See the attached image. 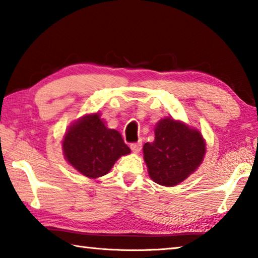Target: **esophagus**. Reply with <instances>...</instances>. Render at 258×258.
<instances>
[{"mask_svg": "<svg viewBox=\"0 0 258 258\" xmlns=\"http://www.w3.org/2000/svg\"><path fill=\"white\" fill-rule=\"evenodd\" d=\"M141 148H142V142L139 141V142H135L131 145V149L134 152V154H138V152L141 151Z\"/></svg>", "mask_w": 258, "mask_h": 258, "instance_id": "34e87169", "label": "esophagus"}]
</instances>
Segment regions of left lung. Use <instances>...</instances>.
Returning <instances> with one entry per match:
<instances>
[{
	"label": "left lung",
	"mask_w": 258,
	"mask_h": 258,
	"mask_svg": "<svg viewBox=\"0 0 258 258\" xmlns=\"http://www.w3.org/2000/svg\"><path fill=\"white\" fill-rule=\"evenodd\" d=\"M205 152L202 133L169 117L157 123L155 141L143 146L151 180L164 186L184 181L203 163Z\"/></svg>",
	"instance_id": "8db88e82"
}]
</instances>
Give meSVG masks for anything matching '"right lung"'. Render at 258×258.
I'll list each match as a JSON object with an SVG mask.
<instances>
[{
  "label": "right lung",
  "instance_id": "1",
  "mask_svg": "<svg viewBox=\"0 0 258 258\" xmlns=\"http://www.w3.org/2000/svg\"><path fill=\"white\" fill-rule=\"evenodd\" d=\"M62 149L68 163L90 178L106 175L119 157L131 152L118 131L108 128L98 112L85 115L71 125Z\"/></svg>",
  "mask_w": 258,
  "mask_h": 258
}]
</instances>
